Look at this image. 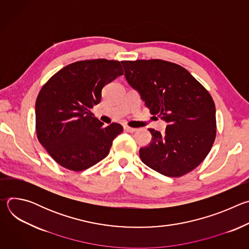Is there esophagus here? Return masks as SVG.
Returning <instances> with one entry per match:
<instances>
[{
  "instance_id": "esophagus-1",
  "label": "esophagus",
  "mask_w": 249,
  "mask_h": 249,
  "mask_svg": "<svg viewBox=\"0 0 249 249\" xmlns=\"http://www.w3.org/2000/svg\"><path fill=\"white\" fill-rule=\"evenodd\" d=\"M124 130H125L126 132H129V133H134V132L137 131V129L131 128V127H129V126H124Z\"/></svg>"
}]
</instances>
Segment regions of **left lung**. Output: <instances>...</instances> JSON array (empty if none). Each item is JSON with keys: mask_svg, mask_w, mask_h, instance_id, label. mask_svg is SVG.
<instances>
[{"mask_svg": "<svg viewBox=\"0 0 249 249\" xmlns=\"http://www.w3.org/2000/svg\"><path fill=\"white\" fill-rule=\"evenodd\" d=\"M121 63L128 84L150 112L167 124L164 133L149 129L152 141L140 149L142 161L168 177L196 168L216 138V107L208 90L174 63L159 59Z\"/></svg>", "mask_w": 249, "mask_h": 249, "instance_id": "left-lung-1", "label": "left lung"}]
</instances>
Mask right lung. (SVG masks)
<instances>
[{
	"mask_svg": "<svg viewBox=\"0 0 249 249\" xmlns=\"http://www.w3.org/2000/svg\"><path fill=\"white\" fill-rule=\"evenodd\" d=\"M122 75L118 61H79L61 69L42 87L35 103L36 134L61 166L82 171L108 155L123 127H103L89 110L100 102L103 87Z\"/></svg>",
	"mask_w": 249,
	"mask_h": 249,
	"instance_id": "right-lung-1",
	"label": "right lung"
}]
</instances>
